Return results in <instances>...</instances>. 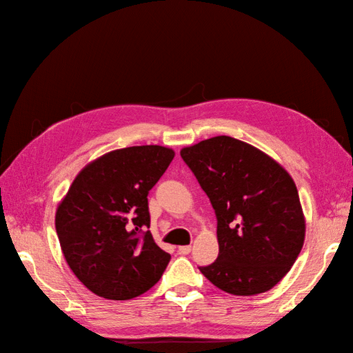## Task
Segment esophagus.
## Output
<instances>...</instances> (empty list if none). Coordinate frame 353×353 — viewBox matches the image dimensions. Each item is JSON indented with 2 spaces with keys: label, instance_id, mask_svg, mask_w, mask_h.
Here are the masks:
<instances>
[{
  "label": "esophagus",
  "instance_id": "obj_1",
  "mask_svg": "<svg viewBox=\"0 0 353 353\" xmlns=\"http://www.w3.org/2000/svg\"><path fill=\"white\" fill-rule=\"evenodd\" d=\"M191 252V245H181L179 247V253L181 254H188Z\"/></svg>",
  "mask_w": 353,
  "mask_h": 353
}]
</instances>
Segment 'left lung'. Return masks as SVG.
Instances as JSON below:
<instances>
[{
    "instance_id": "left-lung-1",
    "label": "left lung",
    "mask_w": 353,
    "mask_h": 353,
    "mask_svg": "<svg viewBox=\"0 0 353 353\" xmlns=\"http://www.w3.org/2000/svg\"><path fill=\"white\" fill-rule=\"evenodd\" d=\"M216 215L219 258L200 272L234 296L272 290L301 253L306 221L290 172L262 150L230 137L183 147Z\"/></svg>"
}]
</instances>
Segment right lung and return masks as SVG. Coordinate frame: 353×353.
Segmentation results:
<instances>
[{"instance_id":"add662e5","label":"right lung","mask_w":353,"mask_h":353,"mask_svg":"<svg viewBox=\"0 0 353 353\" xmlns=\"http://www.w3.org/2000/svg\"><path fill=\"white\" fill-rule=\"evenodd\" d=\"M174 150L134 145L97 157L80 170L56 209V232L66 264L94 294L129 301L161 279L170 253L154 243L148 191Z\"/></svg>"}]
</instances>
